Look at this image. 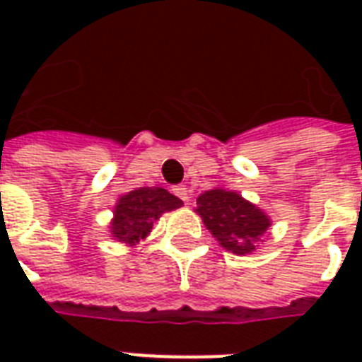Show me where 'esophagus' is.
<instances>
[{"label": "esophagus", "mask_w": 362, "mask_h": 362, "mask_svg": "<svg viewBox=\"0 0 362 362\" xmlns=\"http://www.w3.org/2000/svg\"><path fill=\"white\" fill-rule=\"evenodd\" d=\"M173 193H175L178 199H182L184 203H187V201H189V195H187V187L186 186H175V187H173Z\"/></svg>", "instance_id": "1"}]
</instances>
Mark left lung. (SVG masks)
Here are the masks:
<instances>
[{
    "mask_svg": "<svg viewBox=\"0 0 362 362\" xmlns=\"http://www.w3.org/2000/svg\"><path fill=\"white\" fill-rule=\"evenodd\" d=\"M195 212L220 246L237 255L252 253L270 227L269 216L263 210L237 192L220 187L201 193Z\"/></svg>",
    "mask_w": 362,
    "mask_h": 362,
    "instance_id": "8db88e82",
    "label": "left lung"
}]
</instances>
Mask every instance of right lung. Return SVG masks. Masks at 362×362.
<instances>
[{
    "label": "right lung",
    "mask_w": 362,
    "mask_h": 362,
    "mask_svg": "<svg viewBox=\"0 0 362 362\" xmlns=\"http://www.w3.org/2000/svg\"><path fill=\"white\" fill-rule=\"evenodd\" d=\"M182 201L163 187H139L122 195L110 221V235L124 244H135L152 231L161 214L180 209Z\"/></svg>",
    "instance_id": "add662e5"
}]
</instances>
